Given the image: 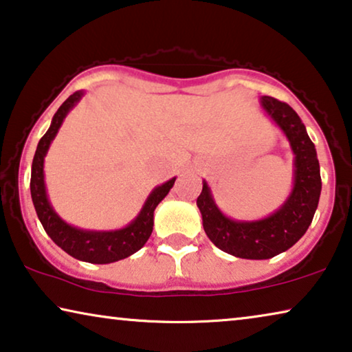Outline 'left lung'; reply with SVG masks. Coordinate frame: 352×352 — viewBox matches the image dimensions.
Instances as JSON below:
<instances>
[{"instance_id":"left-lung-1","label":"left lung","mask_w":352,"mask_h":352,"mask_svg":"<svg viewBox=\"0 0 352 352\" xmlns=\"http://www.w3.org/2000/svg\"><path fill=\"white\" fill-rule=\"evenodd\" d=\"M260 102L266 115L285 133L295 155L290 196L274 214L255 221L231 220L221 214L206 182L196 201L209 239L226 254L247 260L273 258L298 242L313 221L322 190L318 153L300 116L274 97L265 96Z\"/></svg>"}]
</instances>
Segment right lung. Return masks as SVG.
I'll use <instances>...</instances> for the list:
<instances>
[{"instance_id":"obj_1","label":"right lung","mask_w":352,"mask_h":352,"mask_svg":"<svg viewBox=\"0 0 352 352\" xmlns=\"http://www.w3.org/2000/svg\"><path fill=\"white\" fill-rule=\"evenodd\" d=\"M84 96L82 91H78L67 98L58 108L52 118L51 127L41 137L38 143L36 153H34L32 164V180H30V191H32V199L34 210L44 231L49 237L65 250L73 258L87 261V263L105 265L113 261L127 258L129 255L135 254L140 250L153 231V214L157 204L164 199L170 188L174 186L175 178H170L164 185L156 186L146 197L140 214L133 219L126 228L115 231H87L79 230L63 221L60 217L52 209L51 202L47 199L46 185H44V156L49 150V145L57 135L63 120L76 103Z\"/></svg>"}]
</instances>
